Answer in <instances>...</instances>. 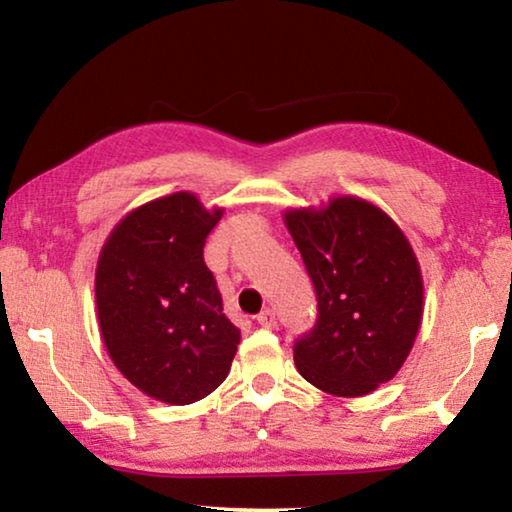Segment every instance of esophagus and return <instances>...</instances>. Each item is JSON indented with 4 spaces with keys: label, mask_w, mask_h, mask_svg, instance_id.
<instances>
[{
    "label": "esophagus",
    "mask_w": 512,
    "mask_h": 512,
    "mask_svg": "<svg viewBox=\"0 0 512 512\" xmlns=\"http://www.w3.org/2000/svg\"><path fill=\"white\" fill-rule=\"evenodd\" d=\"M257 323L262 325V327H266V329H273V327L277 325L275 311H273V309H264V311H259V314H257Z\"/></svg>",
    "instance_id": "obj_1"
}]
</instances>
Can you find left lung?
<instances>
[{
	"instance_id": "left-lung-1",
	"label": "left lung",
	"mask_w": 512,
	"mask_h": 512,
	"mask_svg": "<svg viewBox=\"0 0 512 512\" xmlns=\"http://www.w3.org/2000/svg\"><path fill=\"white\" fill-rule=\"evenodd\" d=\"M284 223L318 300L314 329L293 345L298 372L336 397L372 393L397 375L422 323L424 287L409 239L357 196L289 210Z\"/></svg>"
}]
</instances>
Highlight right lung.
Masks as SVG:
<instances>
[{"mask_svg": "<svg viewBox=\"0 0 512 512\" xmlns=\"http://www.w3.org/2000/svg\"><path fill=\"white\" fill-rule=\"evenodd\" d=\"M223 216L176 192L121 219L101 248L94 293L110 359L144 395L192 404L228 377L239 327L223 314L205 239Z\"/></svg>", "mask_w": 512, "mask_h": 512, "instance_id": "obj_1", "label": "right lung"}]
</instances>
